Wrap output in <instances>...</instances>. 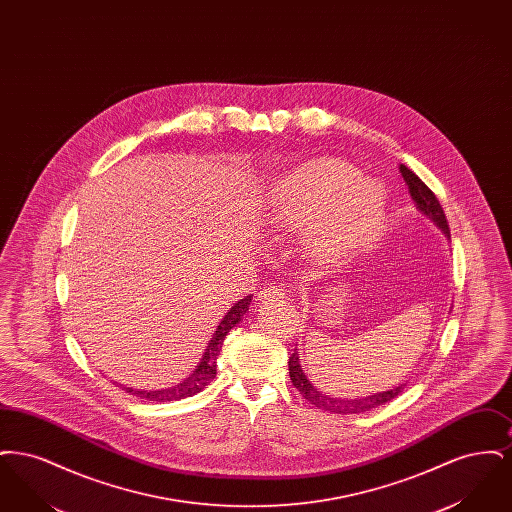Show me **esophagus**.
<instances>
[{
    "label": "esophagus",
    "instance_id": "obj_1",
    "mask_svg": "<svg viewBox=\"0 0 512 512\" xmlns=\"http://www.w3.org/2000/svg\"><path fill=\"white\" fill-rule=\"evenodd\" d=\"M284 297H286V292L278 286H268L263 292H259V301H263V303L278 301V299H284Z\"/></svg>",
    "mask_w": 512,
    "mask_h": 512
}]
</instances>
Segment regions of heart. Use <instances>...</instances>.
Segmentation results:
<instances>
[{
    "mask_svg": "<svg viewBox=\"0 0 512 512\" xmlns=\"http://www.w3.org/2000/svg\"><path fill=\"white\" fill-rule=\"evenodd\" d=\"M276 230L307 231L309 245L324 259H340L380 234L386 201L382 188L343 161L307 163L272 184L265 201Z\"/></svg>",
    "mask_w": 512,
    "mask_h": 512,
    "instance_id": "b5f03b06",
    "label": "heart"
}]
</instances>
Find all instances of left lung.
Segmentation results:
<instances>
[{
	"mask_svg": "<svg viewBox=\"0 0 512 512\" xmlns=\"http://www.w3.org/2000/svg\"><path fill=\"white\" fill-rule=\"evenodd\" d=\"M399 171L401 176L405 180V184L409 186V194L416 203V209L426 215L428 219L432 220L439 230L451 238V232H449V224L445 219V213H443V207L439 205L438 197L434 195V192L414 174L409 167L405 165H399ZM288 368H290V378H292V384L299 390V393L309 401L313 403L318 409L322 411H330V413L336 414H359L370 411V409H376L380 405H386L388 401H391L393 397H397L401 391L405 390L407 384H399L391 390L380 391V393H372V395H366V397H357V399H341V397H332V395H326L322 391H318L309 378L305 376L303 368L299 365V355L297 351L293 349L292 357L288 361Z\"/></svg>",
	"mask_w": 512,
	"mask_h": 512,
	"instance_id": "1",
	"label": "left lung"
}]
</instances>
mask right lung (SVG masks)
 Segmentation results:
<instances>
[{"label": "right lung", "mask_w": 512, "mask_h": 512, "mask_svg": "<svg viewBox=\"0 0 512 512\" xmlns=\"http://www.w3.org/2000/svg\"><path fill=\"white\" fill-rule=\"evenodd\" d=\"M251 297L253 295H245L244 299H240L238 303H234V307H230V311L220 320L213 338L209 341V345H207V349L203 353V359L199 361V365L195 366L194 372L184 382H180L178 386L167 388V390L142 391L126 388V391H130L132 395H136L140 399L167 403V401H178V399H184V397H192L195 393L203 390L205 386H209L215 380V376H217V359H219L220 349H222V341L226 338V334L249 311Z\"/></svg>", "instance_id": "1"}]
</instances>
